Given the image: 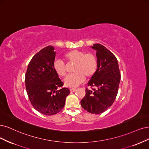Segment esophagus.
I'll return each mask as SVG.
<instances>
[{
  "label": "esophagus",
  "instance_id": "34e87169",
  "mask_svg": "<svg viewBox=\"0 0 149 149\" xmlns=\"http://www.w3.org/2000/svg\"><path fill=\"white\" fill-rule=\"evenodd\" d=\"M70 92H75V91H76V88H72L70 89Z\"/></svg>",
  "mask_w": 149,
  "mask_h": 149
}]
</instances>
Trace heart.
<instances>
[{
  "mask_svg": "<svg viewBox=\"0 0 149 149\" xmlns=\"http://www.w3.org/2000/svg\"><path fill=\"white\" fill-rule=\"evenodd\" d=\"M64 57L69 63H75L73 69L75 73L67 77L64 80L68 87H77L83 82L85 77L90 79L97 72L98 61L93 53H85L84 51L74 49L67 52ZM53 69L59 76L64 77L66 75V65L63 61L56 59L53 62Z\"/></svg>",
  "mask_w": 149,
  "mask_h": 149,
  "instance_id": "obj_1",
  "label": "heart"
}]
</instances>
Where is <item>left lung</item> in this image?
<instances>
[{
    "label": "left lung",
    "instance_id": "8db88e82",
    "mask_svg": "<svg viewBox=\"0 0 149 149\" xmlns=\"http://www.w3.org/2000/svg\"><path fill=\"white\" fill-rule=\"evenodd\" d=\"M98 69L88 82L81 106L88 113L98 114L104 112L114 103L118 92L121 72L116 57L107 47L95 44Z\"/></svg>",
    "mask_w": 149,
    "mask_h": 149
}]
</instances>
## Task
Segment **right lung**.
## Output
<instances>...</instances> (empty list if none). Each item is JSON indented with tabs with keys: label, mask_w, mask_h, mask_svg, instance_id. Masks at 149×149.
Here are the masks:
<instances>
[{
	"label": "right lung",
	"mask_w": 149,
	"mask_h": 149,
	"mask_svg": "<svg viewBox=\"0 0 149 149\" xmlns=\"http://www.w3.org/2000/svg\"><path fill=\"white\" fill-rule=\"evenodd\" d=\"M54 50L48 46L37 52L28 64L25 74L26 90L31 105L47 116L60 112L70 93L68 88L62 87L64 83L54 70Z\"/></svg>",
	"instance_id": "add662e5"
}]
</instances>
